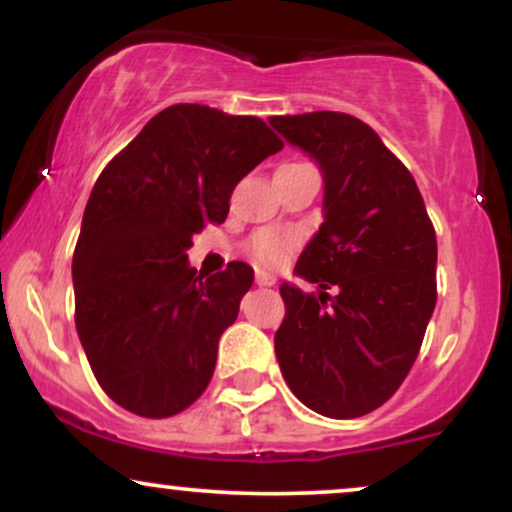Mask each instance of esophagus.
<instances>
[{"label":"esophagus","instance_id":"esophagus-1","mask_svg":"<svg viewBox=\"0 0 512 512\" xmlns=\"http://www.w3.org/2000/svg\"><path fill=\"white\" fill-rule=\"evenodd\" d=\"M255 281H257V284H260V286H274V284H276V276L269 274V272H262V269H257Z\"/></svg>","mask_w":512,"mask_h":512}]
</instances>
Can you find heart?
<instances>
[{
	"label": "heart",
	"instance_id": "b5f03b06",
	"mask_svg": "<svg viewBox=\"0 0 512 512\" xmlns=\"http://www.w3.org/2000/svg\"><path fill=\"white\" fill-rule=\"evenodd\" d=\"M293 245H296V238L291 233L284 231H264L257 233L250 243V252L257 262L262 264H279L289 255Z\"/></svg>",
	"mask_w": 512,
	"mask_h": 512
}]
</instances>
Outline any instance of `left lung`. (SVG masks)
Masks as SVG:
<instances>
[{
	"label": "left lung",
	"mask_w": 512,
	"mask_h": 512,
	"mask_svg": "<svg viewBox=\"0 0 512 512\" xmlns=\"http://www.w3.org/2000/svg\"><path fill=\"white\" fill-rule=\"evenodd\" d=\"M269 125L325 182L322 223L293 269L317 296L281 284L276 361L305 407L356 419L395 395L414 366L436 308V231L411 173L366 122L317 110Z\"/></svg>",
	"instance_id": "1"
}]
</instances>
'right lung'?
I'll return each instance as SVG.
<instances>
[{"mask_svg": "<svg viewBox=\"0 0 512 512\" xmlns=\"http://www.w3.org/2000/svg\"><path fill=\"white\" fill-rule=\"evenodd\" d=\"M281 146L260 117L180 103L96 180L72 260L76 332L122 409L166 419L207 390L255 272L231 262L202 276L187 250L207 223L226 221L233 187Z\"/></svg>", "mask_w": 512, "mask_h": 512, "instance_id": "add662e5", "label": "right lung"}]
</instances>
